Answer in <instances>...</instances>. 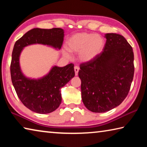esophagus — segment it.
I'll list each match as a JSON object with an SVG mask.
<instances>
[{
	"label": "esophagus",
	"instance_id": "esophagus-1",
	"mask_svg": "<svg viewBox=\"0 0 147 147\" xmlns=\"http://www.w3.org/2000/svg\"><path fill=\"white\" fill-rule=\"evenodd\" d=\"M79 67L78 66H75L74 67V72H75V75L76 76H77L78 75V71H79Z\"/></svg>",
	"mask_w": 147,
	"mask_h": 147
}]
</instances>
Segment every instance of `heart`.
Wrapping results in <instances>:
<instances>
[{"label":"heart","mask_w":147,"mask_h":147,"mask_svg":"<svg viewBox=\"0 0 147 147\" xmlns=\"http://www.w3.org/2000/svg\"><path fill=\"white\" fill-rule=\"evenodd\" d=\"M67 48L71 53H79V59L83 62L91 61L100 54L104 47V40L100 36L89 33H78L73 35L66 43ZM63 54L70 58L67 51Z\"/></svg>","instance_id":"b5f03b06"}]
</instances>
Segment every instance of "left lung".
I'll return each mask as SVG.
<instances>
[{"label": "left lung", "mask_w": 147, "mask_h": 147, "mask_svg": "<svg viewBox=\"0 0 147 147\" xmlns=\"http://www.w3.org/2000/svg\"><path fill=\"white\" fill-rule=\"evenodd\" d=\"M103 51L80 65L82 98L93 112L104 113L118 106L127 96L134 74V52L123 36L105 35Z\"/></svg>", "instance_id": "1"}]
</instances>
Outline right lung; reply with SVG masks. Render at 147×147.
<instances>
[{
  "mask_svg": "<svg viewBox=\"0 0 147 147\" xmlns=\"http://www.w3.org/2000/svg\"><path fill=\"white\" fill-rule=\"evenodd\" d=\"M64 31L60 28L32 29L14 45L10 65L11 78L20 100L27 108L41 114L53 112L61 102L60 89L74 76V64L63 67L54 66L48 74L38 80L30 79L22 73L19 56L24 47L43 44L60 49Z\"/></svg>",
  "mask_w": 147,
  "mask_h": 147,
  "instance_id": "1",
  "label": "right lung"
}]
</instances>
